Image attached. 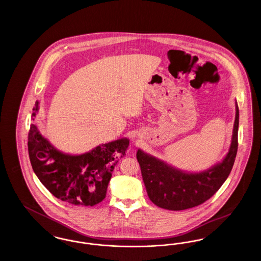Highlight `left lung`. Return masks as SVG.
I'll use <instances>...</instances> for the list:
<instances>
[{
    "mask_svg": "<svg viewBox=\"0 0 261 261\" xmlns=\"http://www.w3.org/2000/svg\"><path fill=\"white\" fill-rule=\"evenodd\" d=\"M239 108L229 151L223 160L200 172H188L161 161L142 149L137 160L149 199L159 207L184 211L203 203L222 186L232 170L238 150Z\"/></svg>",
    "mask_w": 261,
    "mask_h": 261,
    "instance_id": "8db88e82",
    "label": "left lung"
}]
</instances>
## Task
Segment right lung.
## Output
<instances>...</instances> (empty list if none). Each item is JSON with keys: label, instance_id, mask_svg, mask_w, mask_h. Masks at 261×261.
<instances>
[{"label": "right lung", "instance_id": "1", "mask_svg": "<svg viewBox=\"0 0 261 261\" xmlns=\"http://www.w3.org/2000/svg\"><path fill=\"white\" fill-rule=\"evenodd\" d=\"M38 111L36 100L32 120ZM128 146L129 140L121 138L69 154L56 149L36 125H30L28 133L29 159L38 179L56 198L78 206H93L106 198L112 171Z\"/></svg>", "mask_w": 261, "mask_h": 261}]
</instances>
